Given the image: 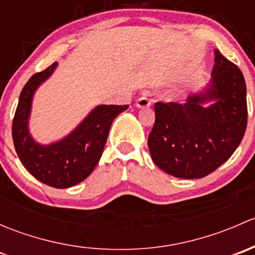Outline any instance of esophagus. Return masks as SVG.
I'll use <instances>...</instances> for the list:
<instances>
[{"label": "esophagus", "mask_w": 255, "mask_h": 255, "mask_svg": "<svg viewBox=\"0 0 255 255\" xmlns=\"http://www.w3.org/2000/svg\"><path fill=\"white\" fill-rule=\"evenodd\" d=\"M151 104V100L149 99L148 96H140L139 99L137 100V102H135V105H137V107H139V109H145V107H149Z\"/></svg>", "instance_id": "34e87169"}]
</instances>
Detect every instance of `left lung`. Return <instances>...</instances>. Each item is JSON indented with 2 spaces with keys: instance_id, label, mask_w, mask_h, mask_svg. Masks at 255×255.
<instances>
[{
  "instance_id": "left-lung-1",
  "label": "left lung",
  "mask_w": 255,
  "mask_h": 255,
  "mask_svg": "<svg viewBox=\"0 0 255 255\" xmlns=\"http://www.w3.org/2000/svg\"><path fill=\"white\" fill-rule=\"evenodd\" d=\"M210 86L185 104L156 102L148 137L154 163L181 179H201L231 158L246 133L247 89L236 64L215 50ZM211 104L208 107L204 105Z\"/></svg>"
}]
</instances>
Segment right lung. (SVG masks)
I'll use <instances>...</instances> for the list:
<instances>
[{"instance_id": "obj_1", "label": "right lung", "mask_w": 255, "mask_h": 255, "mask_svg": "<svg viewBox=\"0 0 255 255\" xmlns=\"http://www.w3.org/2000/svg\"><path fill=\"white\" fill-rule=\"evenodd\" d=\"M58 63L34 74L23 87L12 123V138L20 163L35 179L56 189L79 184L94 171L104 151L110 128L128 105H101L64 139L42 145L34 142L28 130L33 95L53 74Z\"/></svg>"}]
</instances>
